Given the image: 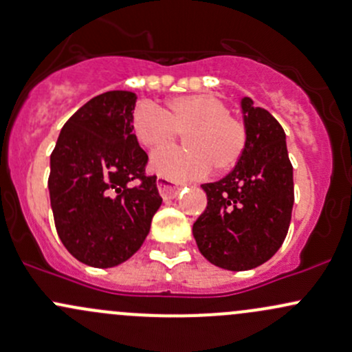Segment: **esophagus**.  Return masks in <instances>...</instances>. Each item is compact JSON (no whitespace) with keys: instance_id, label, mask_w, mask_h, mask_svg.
<instances>
[{"instance_id":"esophagus-1","label":"esophagus","mask_w":352,"mask_h":352,"mask_svg":"<svg viewBox=\"0 0 352 352\" xmlns=\"http://www.w3.org/2000/svg\"><path fill=\"white\" fill-rule=\"evenodd\" d=\"M157 190H160L162 198H176L181 188L166 177H157Z\"/></svg>"}]
</instances>
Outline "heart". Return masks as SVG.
Instances as JSON below:
<instances>
[{
    "mask_svg": "<svg viewBox=\"0 0 352 352\" xmlns=\"http://www.w3.org/2000/svg\"><path fill=\"white\" fill-rule=\"evenodd\" d=\"M132 129L139 144L147 151L170 145L177 134H185L183 150L154 154L151 169L171 181H191L214 173L230 171L247 147L248 129L230 116V107L211 94L175 97L162 112L142 102L132 112Z\"/></svg>",
    "mask_w": 352,
    "mask_h": 352,
    "instance_id": "heart-1",
    "label": "heart"
}]
</instances>
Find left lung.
I'll return each mask as SVG.
<instances>
[{
	"instance_id": "8db88e82",
	"label": "left lung",
	"mask_w": 352,
	"mask_h": 352,
	"mask_svg": "<svg viewBox=\"0 0 352 352\" xmlns=\"http://www.w3.org/2000/svg\"><path fill=\"white\" fill-rule=\"evenodd\" d=\"M248 141L232 173L201 184L206 210L192 235L208 262L226 270H250L277 253L289 232L294 168L278 120L253 100H241Z\"/></svg>"
}]
</instances>
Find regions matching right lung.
Instances as JSON below:
<instances>
[{
	"instance_id": "add662e5",
	"label": "right lung",
	"mask_w": 352,
	"mask_h": 352,
	"mask_svg": "<svg viewBox=\"0 0 352 352\" xmlns=\"http://www.w3.org/2000/svg\"><path fill=\"white\" fill-rule=\"evenodd\" d=\"M135 99L127 90L90 99L62 127L50 156L56 233L85 265L107 268L131 258L162 203L132 129Z\"/></svg>"
}]
</instances>
